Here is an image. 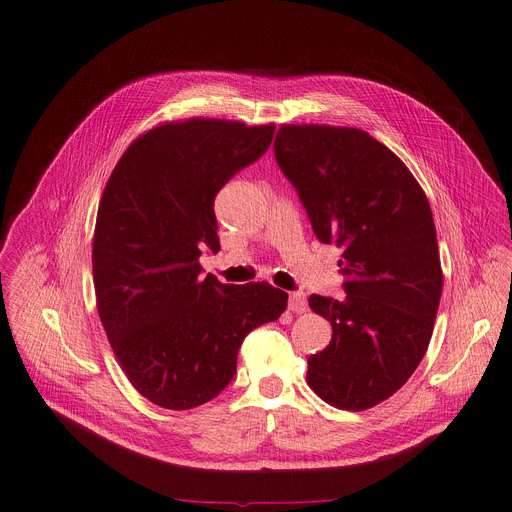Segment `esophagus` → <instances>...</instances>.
I'll use <instances>...</instances> for the list:
<instances>
[{"instance_id": "1", "label": "esophagus", "mask_w": 512, "mask_h": 512, "mask_svg": "<svg viewBox=\"0 0 512 512\" xmlns=\"http://www.w3.org/2000/svg\"><path fill=\"white\" fill-rule=\"evenodd\" d=\"M287 308H289L291 312H296V314L306 312V310H308V300H306L304 291H294V294H289Z\"/></svg>"}]
</instances>
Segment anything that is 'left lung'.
I'll use <instances>...</instances> for the list:
<instances>
[{
    "label": "left lung",
    "mask_w": 512,
    "mask_h": 512,
    "mask_svg": "<svg viewBox=\"0 0 512 512\" xmlns=\"http://www.w3.org/2000/svg\"><path fill=\"white\" fill-rule=\"evenodd\" d=\"M273 152L316 237L342 249L346 298L310 296L332 340L308 358V383L338 409H369L407 383L433 332L444 277L427 196L362 129L281 125Z\"/></svg>",
    "instance_id": "8db88e82"
}]
</instances>
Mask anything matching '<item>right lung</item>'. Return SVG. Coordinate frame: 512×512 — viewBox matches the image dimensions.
I'll return each mask as SVG.
<instances>
[{"instance_id": "right-lung-1", "label": "right lung", "mask_w": 512, "mask_h": 512, "mask_svg": "<svg viewBox=\"0 0 512 512\" xmlns=\"http://www.w3.org/2000/svg\"><path fill=\"white\" fill-rule=\"evenodd\" d=\"M275 125L223 119L160 125L115 166L97 212V310L131 385L164 409H192L237 373L245 336L287 308L269 283L202 277L218 253L214 198L271 145Z\"/></svg>"}]
</instances>
